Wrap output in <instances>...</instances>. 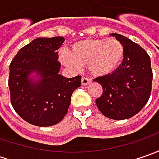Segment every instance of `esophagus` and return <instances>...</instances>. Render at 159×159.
<instances>
[{"instance_id": "1", "label": "esophagus", "mask_w": 159, "mask_h": 159, "mask_svg": "<svg viewBox=\"0 0 159 159\" xmlns=\"http://www.w3.org/2000/svg\"><path fill=\"white\" fill-rule=\"evenodd\" d=\"M89 82H90V79L87 78V77H82V78H81V85H83V86H87Z\"/></svg>"}]
</instances>
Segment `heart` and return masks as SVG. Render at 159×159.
<instances>
[{
	"label": "heart",
	"mask_w": 159,
	"mask_h": 159,
	"mask_svg": "<svg viewBox=\"0 0 159 159\" xmlns=\"http://www.w3.org/2000/svg\"><path fill=\"white\" fill-rule=\"evenodd\" d=\"M125 48L117 40L92 39L74 43L68 55L62 54V63L72 68L88 65L95 76H106L113 73L122 64Z\"/></svg>",
	"instance_id": "obj_1"
}]
</instances>
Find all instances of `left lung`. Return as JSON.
<instances>
[{
    "mask_svg": "<svg viewBox=\"0 0 159 159\" xmlns=\"http://www.w3.org/2000/svg\"><path fill=\"white\" fill-rule=\"evenodd\" d=\"M111 35L124 46L125 57L113 73L94 80L102 88L95 102L105 117L121 120L137 114L149 101L153 74L150 57L142 47L121 34Z\"/></svg>",
    "mask_w": 159,
    "mask_h": 159,
    "instance_id": "8db88e82",
    "label": "left lung"
}]
</instances>
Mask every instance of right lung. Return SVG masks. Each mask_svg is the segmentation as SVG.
<instances>
[{"mask_svg":"<svg viewBox=\"0 0 159 159\" xmlns=\"http://www.w3.org/2000/svg\"><path fill=\"white\" fill-rule=\"evenodd\" d=\"M64 37L37 38L23 47L9 65L11 104L22 119L37 126L59 123L68 111L72 92L81 76L59 74L58 48ZM35 73L36 78L30 77Z\"/></svg>","mask_w":159,"mask_h":159,"instance_id":"add662e5","label":"right lung"}]
</instances>
